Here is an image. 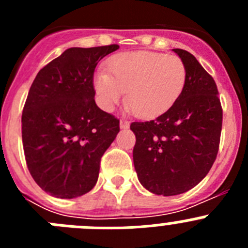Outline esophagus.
Masks as SVG:
<instances>
[{"instance_id": "1", "label": "esophagus", "mask_w": 248, "mask_h": 248, "mask_svg": "<svg viewBox=\"0 0 248 248\" xmlns=\"http://www.w3.org/2000/svg\"><path fill=\"white\" fill-rule=\"evenodd\" d=\"M130 123L128 120H120V129H128Z\"/></svg>"}]
</instances>
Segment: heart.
I'll return each instance as SVG.
<instances>
[{
  "label": "heart",
  "instance_id": "obj_1",
  "mask_svg": "<svg viewBox=\"0 0 248 248\" xmlns=\"http://www.w3.org/2000/svg\"><path fill=\"white\" fill-rule=\"evenodd\" d=\"M108 72L94 76V89L104 110L125 99L143 118L165 113L176 103L186 83V68L177 56L149 50L125 52L109 59Z\"/></svg>",
  "mask_w": 248,
  "mask_h": 248
}]
</instances>
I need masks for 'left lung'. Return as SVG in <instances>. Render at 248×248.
<instances>
[{"mask_svg": "<svg viewBox=\"0 0 248 248\" xmlns=\"http://www.w3.org/2000/svg\"><path fill=\"white\" fill-rule=\"evenodd\" d=\"M186 68V83L171 108L150 122L131 123L140 184L155 195L189 191L217 156L222 108L214 78L187 50L172 49Z\"/></svg>", "mask_w": 248, "mask_h": 248, "instance_id": "left-lung-1", "label": "left lung"}]
</instances>
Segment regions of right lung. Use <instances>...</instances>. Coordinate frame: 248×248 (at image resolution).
Wrapping results in <instances>:
<instances>
[{
  "instance_id": "obj_1",
  "label": "right lung",
  "mask_w": 248,
  "mask_h": 248,
  "mask_svg": "<svg viewBox=\"0 0 248 248\" xmlns=\"http://www.w3.org/2000/svg\"><path fill=\"white\" fill-rule=\"evenodd\" d=\"M118 45L68 48L43 67L22 113L26 163L37 185L59 199L87 194L100 159L119 133V120L98 108L93 74Z\"/></svg>"
}]
</instances>
